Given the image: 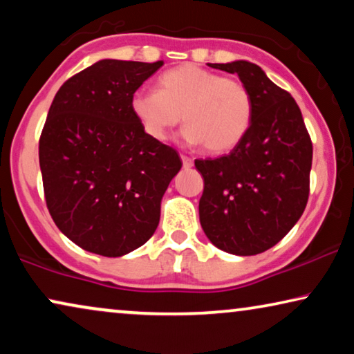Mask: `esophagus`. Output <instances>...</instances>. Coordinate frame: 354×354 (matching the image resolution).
Here are the masks:
<instances>
[{"instance_id": "esophagus-1", "label": "esophagus", "mask_w": 354, "mask_h": 354, "mask_svg": "<svg viewBox=\"0 0 354 354\" xmlns=\"http://www.w3.org/2000/svg\"><path fill=\"white\" fill-rule=\"evenodd\" d=\"M182 164H183V167H185V169H190L192 166H193V159L192 158H188V156H183V154H182Z\"/></svg>"}]
</instances>
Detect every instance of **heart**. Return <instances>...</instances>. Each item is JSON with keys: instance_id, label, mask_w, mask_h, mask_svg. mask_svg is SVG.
Listing matches in <instances>:
<instances>
[{"instance_id": "obj_1", "label": "heart", "mask_w": 354, "mask_h": 354, "mask_svg": "<svg viewBox=\"0 0 354 354\" xmlns=\"http://www.w3.org/2000/svg\"><path fill=\"white\" fill-rule=\"evenodd\" d=\"M158 84L159 91L137 90L130 100L149 138L164 142L183 118L185 142L219 154L234 149L250 130L253 98L240 80L187 62L164 72Z\"/></svg>"}]
</instances>
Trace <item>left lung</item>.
<instances>
[{"instance_id":"obj_1","label":"left lung","mask_w":354,"mask_h":354,"mask_svg":"<svg viewBox=\"0 0 354 354\" xmlns=\"http://www.w3.org/2000/svg\"><path fill=\"white\" fill-rule=\"evenodd\" d=\"M236 74L253 98L245 138L217 159H196L205 180L200 222L209 241L236 256L272 248L301 217L313 143L297 101L248 61L212 64Z\"/></svg>"}]
</instances>
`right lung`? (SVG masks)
Returning <instances> with one entry per match:
<instances>
[{
  "instance_id": "add662e5",
  "label": "right lung",
  "mask_w": 354,
  "mask_h": 354,
  "mask_svg": "<svg viewBox=\"0 0 354 354\" xmlns=\"http://www.w3.org/2000/svg\"><path fill=\"white\" fill-rule=\"evenodd\" d=\"M162 64L101 59L64 82L48 111L38 147L48 211L90 253L118 258L147 243L182 167L176 149L149 138L130 109Z\"/></svg>"
}]
</instances>
